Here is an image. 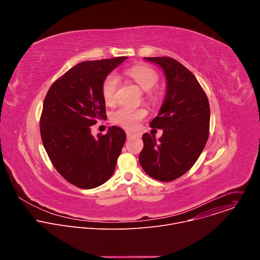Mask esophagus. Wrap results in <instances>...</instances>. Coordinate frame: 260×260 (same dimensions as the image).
<instances>
[{"instance_id": "obj_1", "label": "esophagus", "mask_w": 260, "mask_h": 260, "mask_svg": "<svg viewBox=\"0 0 260 260\" xmlns=\"http://www.w3.org/2000/svg\"><path fill=\"white\" fill-rule=\"evenodd\" d=\"M126 137H127V139H132V138L136 137V135H135V134H133V133L127 132V133H126Z\"/></svg>"}]
</instances>
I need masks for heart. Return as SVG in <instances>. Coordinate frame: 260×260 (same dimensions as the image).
I'll list each match as a JSON object with an SVG mask.
<instances>
[{
    "mask_svg": "<svg viewBox=\"0 0 260 260\" xmlns=\"http://www.w3.org/2000/svg\"><path fill=\"white\" fill-rule=\"evenodd\" d=\"M127 75L144 90L150 91L157 83L158 76L156 72L145 66H135L126 71ZM119 85V79L115 74L108 75L102 84V94L107 104H112L115 101L116 92ZM146 111L143 109H133L129 107H121L114 111L112 114L113 121L127 129L138 126L140 121L146 116Z\"/></svg>",
    "mask_w": 260,
    "mask_h": 260,
    "instance_id": "obj_1",
    "label": "heart"
}]
</instances>
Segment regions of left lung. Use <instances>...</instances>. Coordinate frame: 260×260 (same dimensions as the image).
I'll return each instance as SVG.
<instances>
[{
	"mask_svg": "<svg viewBox=\"0 0 260 260\" xmlns=\"http://www.w3.org/2000/svg\"><path fill=\"white\" fill-rule=\"evenodd\" d=\"M165 74L167 90L151 127L162 136L143 135L139 161L147 175L169 182L184 175L196 164L209 137L210 106L193 74L171 57H144Z\"/></svg>",
	"mask_w": 260,
	"mask_h": 260,
	"instance_id": "8db88e82",
	"label": "left lung"
}]
</instances>
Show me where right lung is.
Here are the masks:
<instances>
[{"mask_svg": "<svg viewBox=\"0 0 260 260\" xmlns=\"http://www.w3.org/2000/svg\"><path fill=\"white\" fill-rule=\"evenodd\" d=\"M127 57L87 60L70 69L49 88L43 104L40 133L56 171L71 184L95 188L113 175L126 135L110 126L106 135L90 127L105 119V78Z\"/></svg>", "mask_w": 260, "mask_h": 260, "instance_id": "add662e5", "label": "right lung"}]
</instances>
